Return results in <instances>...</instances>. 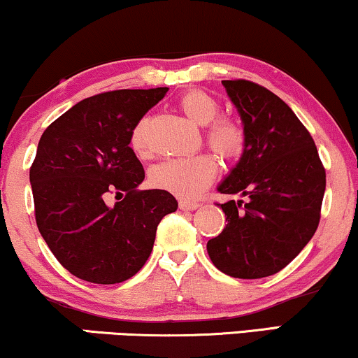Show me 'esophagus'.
<instances>
[{"label":"esophagus","instance_id":"obj_1","mask_svg":"<svg viewBox=\"0 0 358 358\" xmlns=\"http://www.w3.org/2000/svg\"><path fill=\"white\" fill-rule=\"evenodd\" d=\"M179 208L180 210H187V212H192V210L199 208V203L197 202H189V200H180Z\"/></svg>","mask_w":358,"mask_h":358}]
</instances>
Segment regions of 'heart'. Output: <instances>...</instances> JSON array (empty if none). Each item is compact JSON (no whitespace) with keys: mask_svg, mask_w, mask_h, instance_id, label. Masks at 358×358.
Masks as SVG:
<instances>
[{"mask_svg":"<svg viewBox=\"0 0 358 358\" xmlns=\"http://www.w3.org/2000/svg\"><path fill=\"white\" fill-rule=\"evenodd\" d=\"M178 106L189 120L205 127V141L220 158L233 161L243 155L246 148V130L233 117L218 115L220 104L213 96L200 90H190L179 97ZM143 124L140 122L130 136L131 148L140 156L148 153ZM217 169V161L207 153L168 159L150 171V182L180 199H195L212 184Z\"/></svg>","mask_w":358,"mask_h":358,"instance_id":"1","label":"heart"}]
</instances>
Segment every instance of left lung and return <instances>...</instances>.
I'll use <instances>...</instances> for the list:
<instances>
[{
    "instance_id": "obj_1",
    "label": "left lung",
    "mask_w": 358,
    "mask_h": 358,
    "mask_svg": "<svg viewBox=\"0 0 358 358\" xmlns=\"http://www.w3.org/2000/svg\"><path fill=\"white\" fill-rule=\"evenodd\" d=\"M246 130V148L222 194L244 200L218 203L227 227L207 243L213 266L236 278L273 275L315 234L326 169L315 140L280 97L248 80L223 81Z\"/></svg>"
}]
</instances>
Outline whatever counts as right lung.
<instances>
[{
	"mask_svg": "<svg viewBox=\"0 0 358 358\" xmlns=\"http://www.w3.org/2000/svg\"><path fill=\"white\" fill-rule=\"evenodd\" d=\"M168 87L91 96L47 127L31 166L37 228L57 261L81 280L125 282L148 261L156 228L178 202L140 190L145 169L131 131ZM109 194L120 200L105 203Z\"/></svg>",
	"mask_w": 358,
	"mask_h": 358,
	"instance_id": "right-lung-1",
	"label": "right lung"
}]
</instances>
